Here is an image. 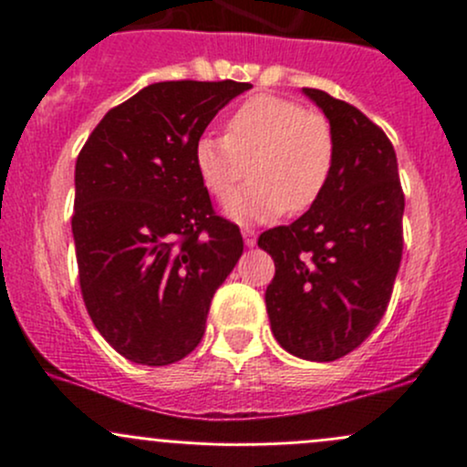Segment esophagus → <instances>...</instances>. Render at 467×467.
<instances>
[{"instance_id": "esophagus-1", "label": "esophagus", "mask_w": 467, "mask_h": 467, "mask_svg": "<svg viewBox=\"0 0 467 467\" xmlns=\"http://www.w3.org/2000/svg\"><path fill=\"white\" fill-rule=\"evenodd\" d=\"M242 234H244V242H246V246H255V242H257L255 228H248V225H244Z\"/></svg>"}]
</instances>
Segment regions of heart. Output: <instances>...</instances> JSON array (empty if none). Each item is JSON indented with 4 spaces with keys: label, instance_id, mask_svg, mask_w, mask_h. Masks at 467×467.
I'll return each mask as SVG.
<instances>
[{
    "label": "heart",
    "instance_id": "obj_1",
    "mask_svg": "<svg viewBox=\"0 0 467 467\" xmlns=\"http://www.w3.org/2000/svg\"><path fill=\"white\" fill-rule=\"evenodd\" d=\"M255 181L228 205L237 221H264L317 203L334 167L327 117L275 94L246 99L225 124V135L203 133L194 144L201 182L225 203L248 176Z\"/></svg>",
    "mask_w": 467,
    "mask_h": 467
}]
</instances>
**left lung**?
I'll return each mask as SVG.
<instances>
[{
    "mask_svg": "<svg viewBox=\"0 0 467 467\" xmlns=\"http://www.w3.org/2000/svg\"><path fill=\"white\" fill-rule=\"evenodd\" d=\"M334 133L323 194L291 225L257 239L275 262L266 286L273 337L300 359L334 361L359 348L389 307L402 260L404 192L384 130L323 89L305 88Z\"/></svg>",
    "mask_w": 467,
    "mask_h": 467,
    "instance_id": "8db88e82",
    "label": "left lung"
}]
</instances>
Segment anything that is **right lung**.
Here are the masks:
<instances>
[{"instance_id":"1","label":"right lung","mask_w":467,"mask_h":467,"mask_svg":"<svg viewBox=\"0 0 467 467\" xmlns=\"http://www.w3.org/2000/svg\"><path fill=\"white\" fill-rule=\"evenodd\" d=\"M237 81H162L106 112L77 158L72 233L86 309L101 337L144 366L201 343L214 291L244 253L212 207L194 144Z\"/></svg>"}]
</instances>
